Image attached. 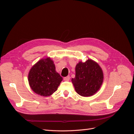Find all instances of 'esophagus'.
I'll return each mask as SVG.
<instances>
[{
	"label": "esophagus",
	"mask_w": 134,
	"mask_h": 134,
	"mask_svg": "<svg viewBox=\"0 0 134 134\" xmlns=\"http://www.w3.org/2000/svg\"><path fill=\"white\" fill-rule=\"evenodd\" d=\"M64 81H69L70 80V76H67V77H64Z\"/></svg>",
	"instance_id": "1"
}]
</instances>
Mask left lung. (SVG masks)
<instances>
[{
	"label": "left lung",
	"mask_w": 134,
	"mask_h": 134,
	"mask_svg": "<svg viewBox=\"0 0 134 134\" xmlns=\"http://www.w3.org/2000/svg\"><path fill=\"white\" fill-rule=\"evenodd\" d=\"M103 75L101 67L91 59L79 62L76 66L75 78L72 82L77 93L84 97L92 96L100 89Z\"/></svg>",
	"instance_id": "1"
}]
</instances>
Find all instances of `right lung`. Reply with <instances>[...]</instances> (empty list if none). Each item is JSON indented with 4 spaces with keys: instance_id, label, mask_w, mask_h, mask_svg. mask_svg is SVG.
Masks as SVG:
<instances>
[{
    "instance_id": "right-lung-1",
    "label": "right lung",
    "mask_w": 134,
    "mask_h": 134,
    "mask_svg": "<svg viewBox=\"0 0 134 134\" xmlns=\"http://www.w3.org/2000/svg\"><path fill=\"white\" fill-rule=\"evenodd\" d=\"M63 78L55 71L53 61L49 58L42 59L32 67L28 81L33 91L43 96L51 95L57 91Z\"/></svg>"
}]
</instances>
